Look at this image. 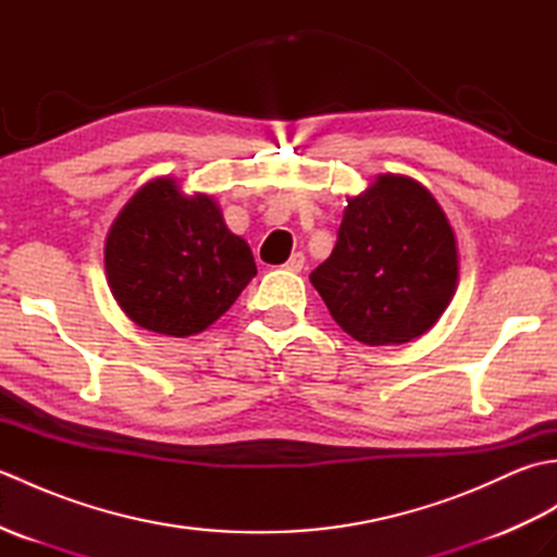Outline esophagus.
<instances>
[{
  "mask_svg": "<svg viewBox=\"0 0 557 557\" xmlns=\"http://www.w3.org/2000/svg\"><path fill=\"white\" fill-rule=\"evenodd\" d=\"M304 263H306V256H304L301 251H297V253L289 256L285 268H287L289 272H301V270H304Z\"/></svg>",
  "mask_w": 557,
  "mask_h": 557,
  "instance_id": "esophagus-1",
  "label": "esophagus"
}]
</instances>
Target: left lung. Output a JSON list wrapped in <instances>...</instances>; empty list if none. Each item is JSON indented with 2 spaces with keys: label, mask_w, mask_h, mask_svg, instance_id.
<instances>
[{
  "label": "left lung",
  "mask_w": 557,
  "mask_h": 557,
  "mask_svg": "<svg viewBox=\"0 0 557 557\" xmlns=\"http://www.w3.org/2000/svg\"><path fill=\"white\" fill-rule=\"evenodd\" d=\"M309 277L347 335L369 347L405 345L455 297L457 236L421 182L377 174L347 198L333 253Z\"/></svg>",
  "instance_id": "1"
}]
</instances>
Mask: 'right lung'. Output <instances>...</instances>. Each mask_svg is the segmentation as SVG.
Returning <instances> with one entry per match:
<instances>
[{"instance_id":"add662e5","label":"right lung","mask_w":557,"mask_h":557,"mask_svg":"<svg viewBox=\"0 0 557 557\" xmlns=\"http://www.w3.org/2000/svg\"><path fill=\"white\" fill-rule=\"evenodd\" d=\"M104 275L132 321L168 337L208 330L256 277L251 248L208 194L158 176L128 198L104 239Z\"/></svg>"}]
</instances>
